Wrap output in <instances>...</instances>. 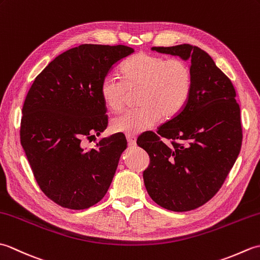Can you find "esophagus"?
Wrapping results in <instances>:
<instances>
[{"label":"esophagus","mask_w":260,"mask_h":260,"mask_svg":"<svg viewBox=\"0 0 260 260\" xmlns=\"http://www.w3.org/2000/svg\"><path fill=\"white\" fill-rule=\"evenodd\" d=\"M126 140H127V143H128L129 146H135V145H136V139H135V136L126 135Z\"/></svg>","instance_id":"esophagus-1"}]
</instances>
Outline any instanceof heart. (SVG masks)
I'll return each instance as SVG.
<instances>
[{"label":"heart","instance_id":"1","mask_svg":"<svg viewBox=\"0 0 260 260\" xmlns=\"http://www.w3.org/2000/svg\"><path fill=\"white\" fill-rule=\"evenodd\" d=\"M192 84V70L183 60L146 52L135 54L121 67V79L108 75L99 88L107 108L119 112L127 89L140 87L136 98L140 106L114 117L110 128L133 136L151 128L159 117L173 118L189 101Z\"/></svg>","mask_w":260,"mask_h":260}]
</instances>
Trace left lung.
<instances>
[{"mask_svg":"<svg viewBox=\"0 0 260 260\" xmlns=\"http://www.w3.org/2000/svg\"><path fill=\"white\" fill-rule=\"evenodd\" d=\"M152 50L191 60L192 90L184 108L156 131L137 139L150 156L143 172L147 193L171 211L208 202L222 186L239 155L242 128L233 82L202 49L191 45ZM170 139L168 147L161 137Z\"/></svg>","mask_w":260,"mask_h":260,"instance_id":"8db88e82","label":"left lung"}]
</instances>
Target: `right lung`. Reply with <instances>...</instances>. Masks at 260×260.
Masks as SVG:
<instances>
[{
    "instance_id": "obj_1",
    "label": "right lung",
    "mask_w": 260,
    "mask_h": 260,
    "mask_svg": "<svg viewBox=\"0 0 260 260\" xmlns=\"http://www.w3.org/2000/svg\"><path fill=\"white\" fill-rule=\"evenodd\" d=\"M126 46L81 45L59 54L33 81L22 108L20 139L38 185L62 208L84 210L104 198L120 154L118 133L86 150L84 140L106 129L101 84L131 56Z\"/></svg>"
}]
</instances>
